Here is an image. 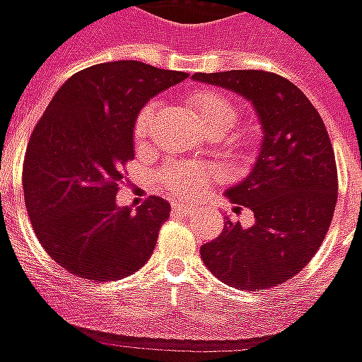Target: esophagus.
Returning a JSON list of instances; mask_svg holds the SVG:
<instances>
[{
  "instance_id": "34e87169",
  "label": "esophagus",
  "mask_w": 362,
  "mask_h": 362,
  "mask_svg": "<svg viewBox=\"0 0 362 362\" xmlns=\"http://www.w3.org/2000/svg\"><path fill=\"white\" fill-rule=\"evenodd\" d=\"M175 212H194V206H192V204H183V202H181V204H175Z\"/></svg>"
}]
</instances>
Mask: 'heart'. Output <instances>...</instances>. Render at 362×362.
Segmentation results:
<instances>
[{"label": "heart", "mask_w": 362, "mask_h": 362, "mask_svg": "<svg viewBox=\"0 0 362 362\" xmlns=\"http://www.w3.org/2000/svg\"><path fill=\"white\" fill-rule=\"evenodd\" d=\"M187 104L191 107L197 125L206 134L220 136L228 133L239 119V105L228 94L214 90V88H199L191 92L187 96ZM152 115H154V104L144 105L141 112L136 113L133 123V136L136 142H144L148 139ZM245 139H247L245 134H235L233 144L245 146L247 144ZM214 177H216V171L200 163L173 162L160 171V181L168 189V192L171 197L183 200L202 194Z\"/></svg>", "instance_id": "obj_1"}]
</instances>
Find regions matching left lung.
<instances>
[{
	"label": "left lung",
	"mask_w": 362,
	"mask_h": 362,
	"mask_svg": "<svg viewBox=\"0 0 362 362\" xmlns=\"http://www.w3.org/2000/svg\"><path fill=\"white\" fill-rule=\"evenodd\" d=\"M194 81L249 100L262 125L252 170L226 192L250 208L255 223L226 220L218 239L200 247L214 276L258 291L297 276L320 249L337 202V170L324 121L303 92L268 71L194 73Z\"/></svg>",
	"instance_id": "obj_1"
}]
</instances>
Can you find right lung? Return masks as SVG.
I'll use <instances>...</instances> for the list:
<instances>
[{"mask_svg": "<svg viewBox=\"0 0 362 362\" xmlns=\"http://www.w3.org/2000/svg\"><path fill=\"white\" fill-rule=\"evenodd\" d=\"M187 76L133 59L100 63L52 98L26 146L23 191L38 241L67 272L112 281L152 257L170 202L150 197L131 212L115 194L134 158L136 113Z\"/></svg>", "mask_w": 362, "mask_h": 362, "instance_id": "1", "label": "right lung"}]
</instances>
